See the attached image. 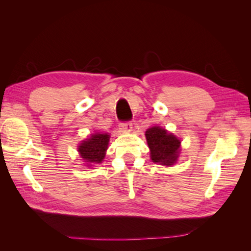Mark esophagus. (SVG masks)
Segmentation results:
<instances>
[{
  "instance_id": "esophagus-1",
  "label": "esophagus",
  "mask_w": 251,
  "mask_h": 251,
  "mask_svg": "<svg viewBox=\"0 0 251 251\" xmlns=\"http://www.w3.org/2000/svg\"><path fill=\"white\" fill-rule=\"evenodd\" d=\"M133 125L131 121H126V123H120L119 125V130L123 132H130L132 130Z\"/></svg>"
}]
</instances>
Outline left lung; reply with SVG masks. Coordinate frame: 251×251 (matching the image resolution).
Wrapping results in <instances>:
<instances>
[{"instance_id":"8db88e82","label":"left lung","mask_w":251,"mask_h":251,"mask_svg":"<svg viewBox=\"0 0 251 251\" xmlns=\"http://www.w3.org/2000/svg\"><path fill=\"white\" fill-rule=\"evenodd\" d=\"M146 137L151 150V160L163 165H173L180 151V140L164 128H148Z\"/></svg>"}]
</instances>
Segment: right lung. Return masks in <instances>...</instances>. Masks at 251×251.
Here are the masks:
<instances>
[{
  "mask_svg": "<svg viewBox=\"0 0 251 251\" xmlns=\"http://www.w3.org/2000/svg\"><path fill=\"white\" fill-rule=\"evenodd\" d=\"M109 139L110 135L97 133L86 141H82L78 147V151L83 160L89 163H100L105 156Z\"/></svg>",
  "mask_w": 251,
  "mask_h": 251,
  "instance_id": "right-lung-1",
  "label": "right lung"
}]
</instances>
